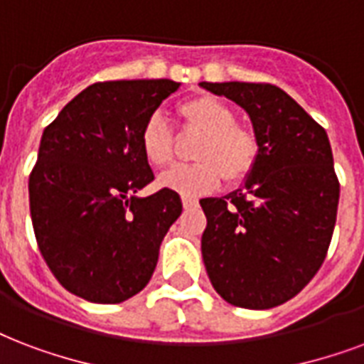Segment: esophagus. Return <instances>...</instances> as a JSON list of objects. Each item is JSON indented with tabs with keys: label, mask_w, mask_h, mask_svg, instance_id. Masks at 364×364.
Listing matches in <instances>:
<instances>
[{
	"label": "esophagus",
	"mask_w": 364,
	"mask_h": 364,
	"mask_svg": "<svg viewBox=\"0 0 364 364\" xmlns=\"http://www.w3.org/2000/svg\"><path fill=\"white\" fill-rule=\"evenodd\" d=\"M181 200H183V206L185 208H194L196 204H198V200H196V198H193V196H183Z\"/></svg>",
	"instance_id": "obj_1"
}]
</instances>
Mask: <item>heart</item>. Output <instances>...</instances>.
Here are the masks:
<instances>
[{
    "label": "heart",
    "mask_w": 364,
    "mask_h": 364,
    "mask_svg": "<svg viewBox=\"0 0 364 364\" xmlns=\"http://www.w3.org/2000/svg\"><path fill=\"white\" fill-rule=\"evenodd\" d=\"M183 124L202 133L194 151L196 164L176 166L158 177L160 187L183 196L210 193L221 177L229 185L244 181L256 168L259 145L248 127L238 126L237 116L215 97L198 95L177 108ZM141 151L154 168H166L173 160V132L160 116H152L141 129Z\"/></svg>",
    "instance_id": "heart-1"
}]
</instances>
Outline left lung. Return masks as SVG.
<instances>
[{"mask_svg":"<svg viewBox=\"0 0 364 364\" xmlns=\"http://www.w3.org/2000/svg\"><path fill=\"white\" fill-rule=\"evenodd\" d=\"M246 110L259 145L256 168L237 191L202 198V259L231 305L271 309L311 281L336 225L340 183L328 135L271 83L200 82Z\"/></svg>","mask_w":364,"mask_h":364,"instance_id":"obj_1","label":"left lung"}]
</instances>
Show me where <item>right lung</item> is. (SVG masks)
<instances>
[{
    "instance_id": "right-lung-1",
    "label": "right lung",
    "mask_w": 364,
    "mask_h": 364,
    "mask_svg": "<svg viewBox=\"0 0 364 364\" xmlns=\"http://www.w3.org/2000/svg\"><path fill=\"white\" fill-rule=\"evenodd\" d=\"M173 80L99 82L77 93L43 129L30 173V213L55 279L93 304H120L149 284L166 232L183 212L141 151V129Z\"/></svg>"
}]
</instances>
